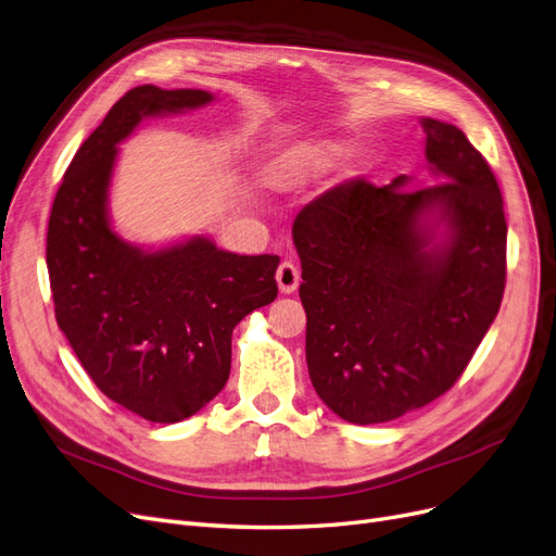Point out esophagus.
<instances>
[{
    "mask_svg": "<svg viewBox=\"0 0 556 556\" xmlns=\"http://www.w3.org/2000/svg\"><path fill=\"white\" fill-rule=\"evenodd\" d=\"M277 283H279V291L283 295H291L298 291L300 286V270L298 265L291 263V261H283L279 267H277Z\"/></svg>",
    "mask_w": 556,
    "mask_h": 556,
    "instance_id": "34e87169",
    "label": "esophagus"
}]
</instances>
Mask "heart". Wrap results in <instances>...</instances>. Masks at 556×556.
Returning a JSON list of instances; mask_svg holds the SVG:
<instances>
[{"mask_svg":"<svg viewBox=\"0 0 556 556\" xmlns=\"http://www.w3.org/2000/svg\"><path fill=\"white\" fill-rule=\"evenodd\" d=\"M342 154V148L337 142H302L277 154L265 168V180L277 189L300 187L318 173H324L332 161Z\"/></svg>","mask_w":556,"mask_h":556,"instance_id":"heart-1","label":"heart"}]
</instances>
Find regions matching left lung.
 Here are the masks:
<instances>
[{
	"label": "left lung",
	"instance_id": "1",
	"mask_svg": "<svg viewBox=\"0 0 556 556\" xmlns=\"http://www.w3.org/2000/svg\"><path fill=\"white\" fill-rule=\"evenodd\" d=\"M422 129L443 182L406 189V175L386 187L357 177L293 222L309 379L355 425L395 420L451 390L504 298L508 226L496 177L453 124L425 117Z\"/></svg>",
	"mask_w": 556,
	"mask_h": 556
}]
</instances>
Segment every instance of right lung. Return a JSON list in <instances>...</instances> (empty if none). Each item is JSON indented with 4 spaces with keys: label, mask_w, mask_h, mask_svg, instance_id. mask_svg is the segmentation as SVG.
Masks as SVG:
<instances>
[{
    "label": "right lung",
    "mask_w": 556,
    "mask_h": 556,
    "mask_svg": "<svg viewBox=\"0 0 556 556\" xmlns=\"http://www.w3.org/2000/svg\"><path fill=\"white\" fill-rule=\"evenodd\" d=\"M212 101L203 89H129L71 161L48 222L55 318L105 397L150 422H180L230 374V334L277 298L279 256H238L207 238L142 252L111 228L117 142L142 117Z\"/></svg>",
    "instance_id": "obj_1"
}]
</instances>
